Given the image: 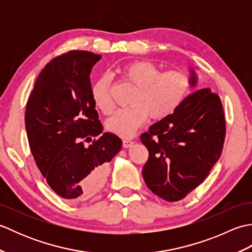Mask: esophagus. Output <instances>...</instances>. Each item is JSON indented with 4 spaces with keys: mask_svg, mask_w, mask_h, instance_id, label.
Segmentation results:
<instances>
[{
    "mask_svg": "<svg viewBox=\"0 0 252 252\" xmlns=\"http://www.w3.org/2000/svg\"><path fill=\"white\" fill-rule=\"evenodd\" d=\"M122 145L125 148H127V147H130V146L133 145V142L131 140H129V138H123Z\"/></svg>",
    "mask_w": 252,
    "mask_h": 252,
    "instance_id": "obj_1",
    "label": "esophagus"
}]
</instances>
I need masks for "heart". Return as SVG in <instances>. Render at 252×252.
I'll list each match as a JSON object with an SVG mask.
<instances>
[{"instance_id":"1","label":"heart","mask_w":252,"mask_h":252,"mask_svg":"<svg viewBox=\"0 0 252 252\" xmlns=\"http://www.w3.org/2000/svg\"><path fill=\"white\" fill-rule=\"evenodd\" d=\"M118 73L123 81L136 88L129 101L131 106L117 110L106 121L107 129L120 136H131L148 116L153 120H163L173 115L191 90V79L187 73L179 70L161 72L159 67L147 61L127 63L118 69ZM111 85V77L105 73L95 80L91 89L94 104L106 115L114 109Z\"/></svg>"}]
</instances>
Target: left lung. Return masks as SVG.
Listing matches in <instances>:
<instances>
[{
	"mask_svg": "<svg viewBox=\"0 0 252 252\" xmlns=\"http://www.w3.org/2000/svg\"><path fill=\"white\" fill-rule=\"evenodd\" d=\"M191 88L198 78L189 68ZM225 118L220 97L201 89L187 96L173 115L143 133L149 157L143 178L155 195L173 202L200 185L221 156Z\"/></svg>",
	"mask_w": 252,
	"mask_h": 252,
	"instance_id": "left-lung-1",
	"label": "left lung"
}]
</instances>
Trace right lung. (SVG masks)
I'll return each instance as SVG.
<instances>
[{
	"mask_svg": "<svg viewBox=\"0 0 252 252\" xmlns=\"http://www.w3.org/2000/svg\"><path fill=\"white\" fill-rule=\"evenodd\" d=\"M101 58L87 51L55 57L37 77L25 122L31 153L51 189L72 202L93 197L106 182L122 141L103 132L91 95L90 74Z\"/></svg>",
	"mask_w": 252,
	"mask_h": 252,
	"instance_id": "right-lung-1",
	"label": "right lung"
}]
</instances>
